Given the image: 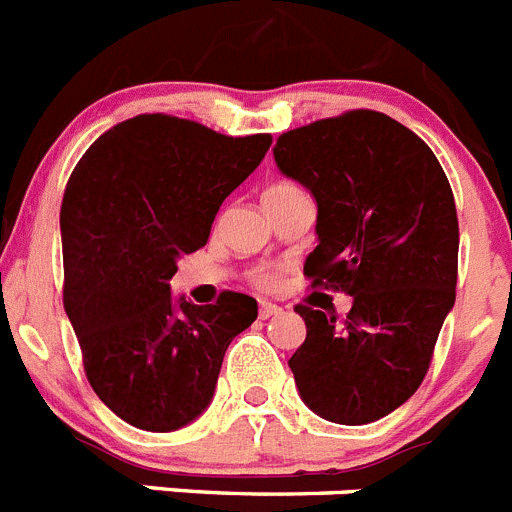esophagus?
<instances>
[{
    "instance_id": "obj_1",
    "label": "esophagus",
    "mask_w": 512,
    "mask_h": 512,
    "mask_svg": "<svg viewBox=\"0 0 512 512\" xmlns=\"http://www.w3.org/2000/svg\"><path fill=\"white\" fill-rule=\"evenodd\" d=\"M279 310H282L279 305L264 303V300H261V303H259V318H272V316H277Z\"/></svg>"
}]
</instances>
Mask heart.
<instances>
[{"mask_svg":"<svg viewBox=\"0 0 512 512\" xmlns=\"http://www.w3.org/2000/svg\"><path fill=\"white\" fill-rule=\"evenodd\" d=\"M290 191H298V186H292V183H274V186L266 189L264 202H272V199H279V196L290 194ZM248 282H251L253 287H259V290H269V287L277 285V272L269 269V266H259V269H253V272L248 274Z\"/></svg>","mask_w":512,"mask_h":512,"instance_id":"heart-1","label":"heart"}]
</instances>
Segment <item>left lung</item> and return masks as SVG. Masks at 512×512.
Wrapping results in <instances>:
<instances>
[{
	"label": "left lung",
	"instance_id": "obj_1",
	"mask_svg": "<svg viewBox=\"0 0 512 512\" xmlns=\"http://www.w3.org/2000/svg\"><path fill=\"white\" fill-rule=\"evenodd\" d=\"M274 160L316 196L310 287L352 295L344 318L295 305L308 334L290 370L313 412L368 425L425 381L456 303L451 183L414 131L368 108L279 134Z\"/></svg>",
	"mask_w": 512,
	"mask_h": 512
}]
</instances>
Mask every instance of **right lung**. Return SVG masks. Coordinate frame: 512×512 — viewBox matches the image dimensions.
Segmentation results:
<instances>
[{
  "instance_id": "obj_1",
  "label": "right lung",
  "mask_w": 512,
  "mask_h": 512,
  "mask_svg": "<svg viewBox=\"0 0 512 512\" xmlns=\"http://www.w3.org/2000/svg\"><path fill=\"white\" fill-rule=\"evenodd\" d=\"M269 144L272 134L225 137L142 113L74 165L61 202L64 310L93 391L139 430L170 432L199 417L227 347L259 316L256 300L230 290L214 305H176L168 282Z\"/></svg>"
}]
</instances>
